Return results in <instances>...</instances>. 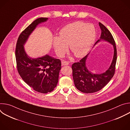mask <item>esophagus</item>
<instances>
[{
  "label": "esophagus",
  "mask_w": 130,
  "mask_h": 130,
  "mask_svg": "<svg viewBox=\"0 0 130 130\" xmlns=\"http://www.w3.org/2000/svg\"><path fill=\"white\" fill-rule=\"evenodd\" d=\"M62 64L64 66L65 65H68L69 64V62H67V61H63L62 62Z\"/></svg>",
  "instance_id": "34e87169"
}]
</instances>
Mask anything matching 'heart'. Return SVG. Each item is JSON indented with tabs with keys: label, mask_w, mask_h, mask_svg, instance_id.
<instances>
[{
	"label": "heart",
	"mask_w": 130,
	"mask_h": 130,
	"mask_svg": "<svg viewBox=\"0 0 130 130\" xmlns=\"http://www.w3.org/2000/svg\"><path fill=\"white\" fill-rule=\"evenodd\" d=\"M96 36L95 27L82 22H76L64 27L59 32V37L53 39V47L59 57H63L68 50L77 58L85 55L94 44Z\"/></svg>",
	"instance_id": "obj_1"
}]
</instances>
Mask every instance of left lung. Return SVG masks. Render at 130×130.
I'll use <instances>...</instances> for the list:
<instances>
[{"instance_id": "1", "label": "left lung", "mask_w": 130, "mask_h": 130, "mask_svg": "<svg viewBox=\"0 0 130 130\" xmlns=\"http://www.w3.org/2000/svg\"><path fill=\"white\" fill-rule=\"evenodd\" d=\"M99 25L101 30L100 39L94 46L101 41H106L112 44L114 47V56L112 63L108 69L100 74L91 72L86 66V61L88 54L79 62L72 65V76L76 87L84 93H93L101 90L113 78L115 74V66L117 61V49L113 37L109 31L101 23Z\"/></svg>"}]
</instances>
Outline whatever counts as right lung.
<instances>
[{
  "label": "right lung",
  "instance_id": "right-lung-1",
  "mask_svg": "<svg viewBox=\"0 0 130 130\" xmlns=\"http://www.w3.org/2000/svg\"><path fill=\"white\" fill-rule=\"evenodd\" d=\"M48 19L39 18L27 27L18 37L15 49L16 65L20 75L34 90L43 94L52 91L57 86L61 62L48 54L31 58L26 53L24 45L36 26Z\"/></svg>",
  "mask_w": 130,
  "mask_h": 130
}]
</instances>
